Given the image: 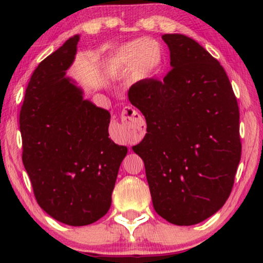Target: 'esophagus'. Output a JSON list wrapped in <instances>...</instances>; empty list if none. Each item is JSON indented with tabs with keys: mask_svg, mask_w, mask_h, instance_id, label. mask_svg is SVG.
<instances>
[{
	"mask_svg": "<svg viewBox=\"0 0 263 263\" xmlns=\"http://www.w3.org/2000/svg\"><path fill=\"white\" fill-rule=\"evenodd\" d=\"M122 123L116 124L115 131L124 142H137L145 131V122L141 116L131 106L122 111Z\"/></svg>",
	"mask_w": 263,
	"mask_h": 263,
	"instance_id": "obj_1",
	"label": "esophagus"
}]
</instances>
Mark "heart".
<instances>
[{
	"label": "heart",
	"mask_w": 263,
	"mask_h": 263,
	"mask_svg": "<svg viewBox=\"0 0 263 263\" xmlns=\"http://www.w3.org/2000/svg\"><path fill=\"white\" fill-rule=\"evenodd\" d=\"M164 53L161 44L154 39H135L116 48L106 58L105 66L115 75L132 73L137 81L152 77L161 68Z\"/></svg>",
	"instance_id": "obj_1"
}]
</instances>
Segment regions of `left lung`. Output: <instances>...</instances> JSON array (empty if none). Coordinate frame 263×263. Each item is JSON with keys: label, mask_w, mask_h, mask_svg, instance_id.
<instances>
[{"label": "left lung", "mask_w": 263, "mask_h": 263, "mask_svg": "<svg viewBox=\"0 0 263 263\" xmlns=\"http://www.w3.org/2000/svg\"><path fill=\"white\" fill-rule=\"evenodd\" d=\"M172 70L131 86L147 133L133 146L145 163L154 210L174 225L198 224L229 198L241 158L239 108L219 62L184 34L162 35Z\"/></svg>", "instance_id": "8db88e82"}]
</instances>
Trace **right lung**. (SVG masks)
Masks as SVG:
<instances>
[{"label":"right lung","instance_id":"right-lung-1","mask_svg":"<svg viewBox=\"0 0 263 263\" xmlns=\"http://www.w3.org/2000/svg\"><path fill=\"white\" fill-rule=\"evenodd\" d=\"M80 35L44 59L32 74L20 115L23 164L44 211L84 226L109 211L119 166L127 153L109 138L110 112L84 100L67 70Z\"/></svg>","mask_w":263,"mask_h":263}]
</instances>
